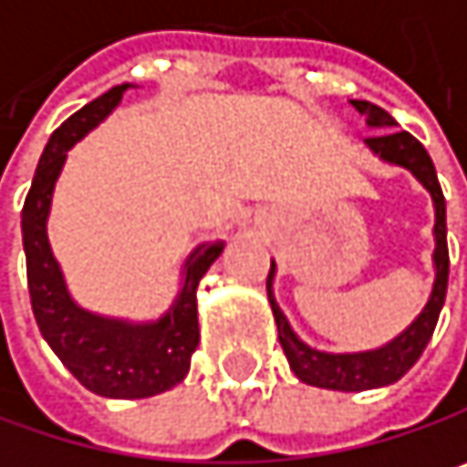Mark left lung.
I'll list each match as a JSON object with an SVG mask.
<instances>
[{
    "label": "left lung",
    "mask_w": 467,
    "mask_h": 467,
    "mask_svg": "<svg viewBox=\"0 0 467 467\" xmlns=\"http://www.w3.org/2000/svg\"><path fill=\"white\" fill-rule=\"evenodd\" d=\"M351 105L365 116V124L370 130H381L373 132L368 138V148L381 156L389 164H400L406 170H411L421 181V186L430 192L432 205H435V251H432V262H435V284H432V295L427 300V306L421 308V314L406 327L395 340H389L381 348L373 351H357V354H329V351H317L308 343H303L295 329L289 327L284 311L278 308L275 297H273V278H275V262H270V273H267V300L278 325V340L281 348L289 359V368L295 370V376L311 387H322V389H340V392H362V389H376V387H387L395 384L398 379H403L414 362L421 357L424 346L432 337V329L438 325L443 300H446V284H449V248H446V202H443V192L432 167L430 153L424 150L414 135L392 130L395 119L381 110L373 102L365 99H351Z\"/></svg>",
    "instance_id": "8db88e82"
}]
</instances>
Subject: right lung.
I'll return each instance as SVG.
<instances>
[{"instance_id": "obj_1", "label": "right lung", "mask_w": 467, "mask_h": 467, "mask_svg": "<svg viewBox=\"0 0 467 467\" xmlns=\"http://www.w3.org/2000/svg\"><path fill=\"white\" fill-rule=\"evenodd\" d=\"M124 86H113L78 113H72L47 140L35 170L32 189L21 211V233L26 251V281L37 327L64 362V368L94 395L135 400L172 389L189 373L192 354L200 343L197 286L208 267L224 251V240L197 245L186 265L183 281L170 311L156 322L132 325L124 319L97 317L80 308L64 284L61 267L47 243V211L56 178L67 150L91 132L124 97Z\"/></svg>"}]
</instances>
